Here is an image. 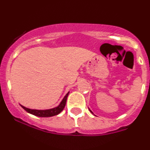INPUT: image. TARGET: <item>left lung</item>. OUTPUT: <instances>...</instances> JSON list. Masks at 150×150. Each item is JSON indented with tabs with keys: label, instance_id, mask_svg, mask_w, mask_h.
<instances>
[{
	"label": "left lung",
	"instance_id": "obj_1",
	"mask_svg": "<svg viewBox=\"0 0 150 150\" xmlns=\"http://www.w3.org/2000/svg\"><path fill=\"white\" fill-rule=\"evenodd\" d=\"M89 111H90V112H91V113H92V111H91V110H90V109H89Z\"/></svg>",
	"mask_w": 150,
	"mask_h": 150
}]
</instances>
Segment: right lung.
Instances as JSON below:
<instances>
[{
  "label": "right lung",
  "mask_w": 150,
  "mask_h": 150,
  "mask_svg": "<svg viewBox=\"0 0 150 150\" xmlns=\"http://www.w3.org/2000/svg\"><path fill=\"white\" fill-rule=\"evenodd\" d=\"M68 94H69V92L66 94V95L65 96L64 98L63 99V100L61 101V102L60 103V104L58 105L56 107L50 108V109H46V110H37V109H31V108H26L22 105H20L27 112L31 113V114L34 115L36 116L39 117H51L53 116H56V115L59 114L63 110V108H65V104H66V101H67V97H68Z\"/></svg>",
  "instance_id": "1"
}]
</instances>
